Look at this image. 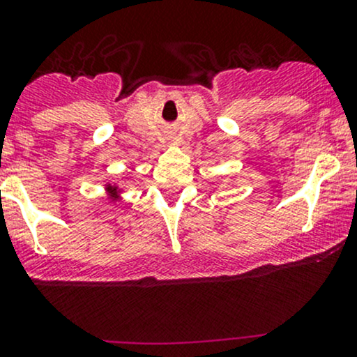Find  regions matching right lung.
<instances>
[{
  "instance_id": "right-lung-1",
  "label": "right lung",
  "mask_w": 357,
  "mask_h": 357,
  "mask_svg": "<svg viewBox=\"0 0 357 357\" xmlns=\"http://www.w3.org/2000/svg\"><path fill=\"white\" fill-rule=\"evenodd\" d=\"M114 190H116V189H114Z\"/></svg>"
}]
</instances>
